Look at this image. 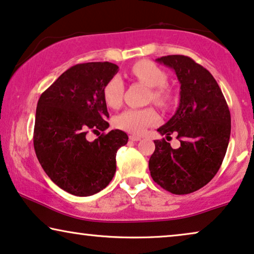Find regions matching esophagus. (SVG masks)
Masks as SVG:
<instances>
[{
    "mask_svg": "<svg viewBox=\"0 0 254 254\" xmlns=\"http://www.w3.org/2000/svg\"><path fill=\"white\" fill-rule=\"evenodd\" d=\"M129 138H130V140H132V141L140 140V137H139V136H136V134H131V136H130Z\"/></svg>",
    "mask_w": 254,
    "mask_h": 254,
    "instance_id": "obj_1",
    "label": "esophagus"
}]
</instances>
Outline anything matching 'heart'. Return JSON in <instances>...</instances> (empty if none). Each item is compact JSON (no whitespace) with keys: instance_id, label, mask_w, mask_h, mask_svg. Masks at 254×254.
<instances>
[{"instance_id":"1","label":"heart","mask_w":254,"mask_h":254,"mask_svg":"<svg viewBox=\"0 0 254 254\" xmlns=\"http://www.w3.org/2000/svg\"><path fill=\"white\" fill-rule=\"evenodd\" d=\"M130 75L145 86L150 87V100L159 106H167L172 100V92L166 86L168 74L164 68L150 60H140L130 68ZM103 100L108 107L118 108L124 95V83L120 76L110 77L102 89ZM158 122V115L152 108L127 109L114 120L115 127L131 133H141L150 125Z\"/></svg>"}]
</instances>
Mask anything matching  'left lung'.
<instances>
[{
	"label": "left lung",
	"mask_w": 254,
	"mask_h": 254,
	"mask_svg": "<svg viewBox=\"0 0 254 254\" xmlns=\"http://www.w3.org/2000/svg\"><path fill=\"white\" fill-rule=\"evenodd\" d=\"M180 82V104L174 116L158 131L174 133L180 147L172 148L162 138L154 140L148 161L151 177L165 190L190 194L204 187L217 173L225 157L231 132L228 103L214 76L189 57H161Z\"/></svg>",
	"instance_id": "8db88e82"
}]
</instances>
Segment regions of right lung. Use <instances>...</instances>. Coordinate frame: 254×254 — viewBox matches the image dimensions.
<instances>
[{"mask_svg": "<svg viewBox=\"0 0 254 254\" xmlns=\"http://www.w3.org/2000/svg\"><path fill=\"white\" fill-rule=\"evenodd\" d=\"M117 70L108 62L77 64L38 100L36 155L51 180L72 195L90 196L106 188L116 172L117 150L129 139L121 130L102 133L94 141L86 138L109 127L102 89Z\"/></svg>", "mask_w": 254, "mask_h": 254, "instance_id": "1", "label": "right lung"}]
</instances>
